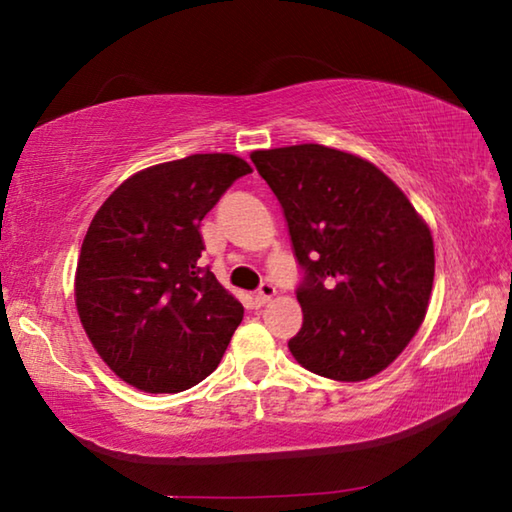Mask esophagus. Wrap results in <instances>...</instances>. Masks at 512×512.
I'll return each mask as SVG.
<instances>
[{"label": "esophagus", "mask_w": 512, "mask_h": 512, "mask_svg": "<svg viewBox=\"0 0 512 512\" xmlns=\"http://www.w3.org/2000/svg\"><path fill=\"white\" fill-rule=\"evenodd\" d=\"M275 296V287L271 282H262V287L257 289V293H255V302L257 305H266L268 300H271Z\"/></svg>", "instance_id": "esophagus-1"}]
</instances>
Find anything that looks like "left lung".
I'll return each mask as SVG.
<instances>
[{"label": "left lung", "mask_w": 512, "mask_h": 512, "mask_svg": "<svg viewBox=\"0 0 512 512\" xmlns=\"http://www.w3.org/2000/svg\"><path fill=\"white\" fill-rule=\"evenodd\" d=\"M250 160L282 205L305 271L291 354L327 379L375 377L400 357L427 314L436 268L427 223L359 155L296 144L253 151Z\"/></svg>", "instance_id": "left-lung-1"}]
</instances>
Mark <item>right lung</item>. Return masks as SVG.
Here are the masks:
<instances>
[{
    "label": "right lung",
    "mask_w": 512,
    "mask_h": 512,
    "mask_svg": "<svg viewBox=\"0 0 512 512\" xmlns=\"http://www.w3.org/2000/svg\"><path fill=\"white\" fill-rule=\"evenodd\" d=\"M250 171L230 153L162 162L124 180L94 214L76 266V309L126 384L180 393L219 366L244 307L198 264V228Z\"/></svg>",
    "instance_id": "add662e5"
}]
</instances>
